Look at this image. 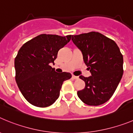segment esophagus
<instances>
[{"label": "esophagus", "instance_id": "obj_1", "mask_svg": "<svg viewBox=\"0 0 133 133\" xmlns=\"http://www.w3.org/2000/svg\"><path fill=\"white\" fill-rule=\"evenodd\" d=\"M72 79L77 80V79H78V77H77V76H75V75H72Z\"/></svg>", "mask_w": 133, "mask_h": 133}]
</instances>
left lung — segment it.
I'll list each match as a JSON object with an SVG mask.
<instances>
[{"instance_id": "left-lung-1", "label": "left lung", "mask_w": 133, "mask_h": 133, "mask_svg": "<svg viewBox=\"0 0 133 133\" xmlns=\"http://www.w3.org/2000/svg\"><path fill=\"white\" fill-rule=\"evenodd\" d=\"M81 50L91 76L80 78L85 88L77 92L80 99L90 106L108 101L117 89L123 74V56L115 41L97 32L72 35Z\"/></svg>"}]
</instances>
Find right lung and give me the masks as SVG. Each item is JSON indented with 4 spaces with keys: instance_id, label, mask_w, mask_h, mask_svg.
<instances>
[{
    "instance_id": "right-lung-1",
    "label": "right lung",
    "mask_w": 133,
    "mask_h": 133,
    "mask_svg": "<svg viewBox=\"0 0 133 133\" xmlns=\"http://www.w3.org/2000/svg\"><path fill=\"white\" fill-rule=\"evenodd\" d=\"M72 35L42 34L24 43L15 59V79L27 101L38 107L52 105L60 95L62 84L72 77L69 72H55L50 66L58 51Z\"/></svg>"
}]
</instances>
